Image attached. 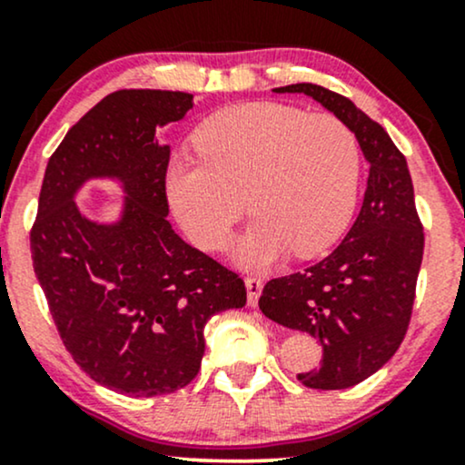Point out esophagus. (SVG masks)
<instances>
[{
  "label": "esophagus",
  "mask_w": 465,
  "mask_h": 465,
  "mask_svg": "<svg viewBox=\"0 0 465 465\" xmlns=\"http://www.w3.org/2000/svg\"><path fill=\"white\" fill-rule=\"evenodd\" d=\"M244 284H247L249 306H255V303H258L260 292H262V280H260V277H247V280H244Z\"/></svg>",
  "instance_id": "1"
}]
</instances>
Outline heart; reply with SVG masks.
Here are the masks:
<instances>
[{
  "label": "heart",
  "instance_id": "heart-1",
  "mask_svg": "<svg viewBox=\"0 0 465 465\" xmlns=\"http://www.w3.org/2000/svg\"><path fill=\"white\" fill-rule=\"evenodd\" d=\"M199 159L168 170V201L188 238L223 251L244 214L255 223L238 260L264 269L288 251L312 258L339 240L356 205L361 146L332 114L306 115L280 103H242L207 117L194 133Z\"/></svg>",
  "mask_w": 465,
  "mask_h": 465
}]
</instances>
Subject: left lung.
<instances>
[{
  "label": "left lung",
  "instance_id": "obj_1",
  "mask_svg": "<svg viewBox=\"0 0 465 465\" xmlns=\"http://www.w3.org/2000/svg\"><path fill=\"white\" fill-rule=\"evenodd\" d=\"M277 94H306L354 131L370 162L365 199L354 225L322 262L266 282L260 311L322 341L319 370L297 373L311 389H348L396 354L409 330L424 255V227L413 181L389 133L345 95L297 83Z\"/></svg>",
  "mask_w": 465,
  "mask_h": 465
}]
</instances>
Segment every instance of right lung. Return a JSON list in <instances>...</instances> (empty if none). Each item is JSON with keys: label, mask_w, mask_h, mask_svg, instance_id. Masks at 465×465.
I'll return each instance as SVG.
<instances>
[{"label": "right lung", "mask_w": 465, "mask_h": 465, "mask_svg": "<svg viewBox=\"0 0 465 465\" xmlns=\"http://www.w3.org/2000/svg\"><path fill=\"white\" fill-rule=\"evenodd\" d=\"M190 106V94L159 89L100 100L52 153L30 229L32 266L63 345L92 381L133 398L190 385L205 323L247 303L242 277L183 242L165 218L170 148L154 143V129ZM92 176L125 185L115 226L87 222L73 203Z\"/></svg>", "instance_id": "add662e5"}]
</instances>
